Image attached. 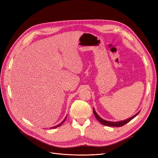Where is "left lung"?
<instances>
[{"label":"left lung","instance_id":"1","mask_svg":"<svg viewBox=\"0 0 158 158\" xmlns=\"http://www.w3.org/2000/svg\"><path fill=\"white\" fill-rule=\"evenodd\" d=\"M93 111H94V115L95 117H96V118L98 119V120L101 123L102 125H106V126H109V127H122L123 125H125V124H127V123H128L129 121H131L132 118H135L137 114L139 113L140 112H138V113H136L135 115H134L133 117L129 118L128 119H127V120H125V121H119V122H111V121H106V120H103V118H102L101 117H100L98 114L96 113V112H95V111L94 110V109L93 108Z\"/></svg>","mask_w":158,"mask_h":158}]
</instances>
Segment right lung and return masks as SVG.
Segmentation results:
<instances>
[{
    "label": "right lung",
    "instance_id": "right-lung-1",
    "mask_svg": "<svg viewBox=\"0 0 158 158\" xmlns=\"http://www.w3.org/2000/svg\"><path fill=\"white\" fill-rule=\"evenodd\" d=\"M65 120H66V118L64 119V121H63V122H61V123H60V124H59V125H56V126H55V127H52V128H57V127H60L61 125H62V124H63L64 121H65Z\"/></svg>",
    "mask_w": 158,
    "mask_h": 158
}]
</instances>
